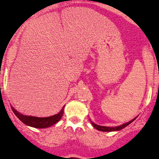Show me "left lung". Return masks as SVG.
Segmentation results:
<instances>
[{
  "label": "left lung",
  "mask_w": 159,
  "mask_h": 159,
  "mask_svg": "<svg viewBox=\"0 0 159 159\" xmlns=\"http://www.w3.org/2000/svg\"><path fill=\"white\" fill-rule=\"evenodd\" d=\"M136 119V118H134V119H133L132 120H130L129 122H128V123H124V124H122L120 125V126H115V127H109V126H99V125H97L96 123H94L93 122L91 121V120H90V121H91V124H92V126L94 127L96 129L99 130V131H103V132H114V131H119V130L125 128L126 126H127L128 125H129L130 123H132V122L134 121Z\"/></svg>",
  "instance_id": "left-lung-1"
}]
</instances>
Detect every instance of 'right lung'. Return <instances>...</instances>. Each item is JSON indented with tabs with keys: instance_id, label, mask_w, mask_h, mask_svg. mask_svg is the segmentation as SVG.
Here are the masks:
<instances>
[{
	"instance_id": "obj_1",
	"label": "right lung",
	"mask_w": 159,
	"mask_h": 159,
	"mask_svg": "<svg viewBox=\"0 0 159 159\" xmlns=\"http://www.w3.org/2000/svg\"><path fill=\"white\" fill-rule=\"evenodd\" d=\"M64 107L65 106L63 107L62 109L61 110L59 113L56 115H53V116H48V117H37V116L23 115L20 112H18L16 110H15L11 106V109H12L14 114L17 116L18 119L20 120L21 122H23L26 126L38 129L49 127V126L54 125L55 123H58L61 118V116H62L63 113H64Z\"/></svg>"
}]
</instances>
